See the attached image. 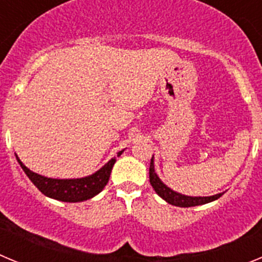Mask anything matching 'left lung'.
Returning <instances> with one entry per match:
<instances>
[{"mask_svg":"<svg viewBox=\"0 0 262 262\" xmlns=\"http://www.w3.org/2000/svg\"><path fill=\"white\" fill-rule=\"evenodd\" d=\"M149 182H151L152 187H154V190L157 193V195L161 196L169 205L178 206V207H193V206L206 205V203H210L212 201H216L217 198H221L223 195V193H219L210 196H190L172 190L157 176L156 170H155L154 156H152L151 165H149Z\"/></svg>","mask_w":262,"mask_h":262,"instance_id":"8db88e82","label":"left lung"}]
</instances>
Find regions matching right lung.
<instances>
[{
  "label": "right lung",
  "instance_id": "add662e5",
  "mask_svg": "<svg viewBox=\"0 0 262 262\" xmlns=\"http://www.w3.org/2000/svg\"><path fill=\"white\" fill-rule=\"evenodd\" d=\"M124 151V149H123ZM123 151L118 152V156L123 154ZM18 164L26 173L31 182L38 187L46 196H50L52 200L61 201V202H82L90 200L103 190V187L108 182L111 174V169L114 166L117 159L113 157L93 174L81 178H50L38 174L27 168L19 160L15 154Z\"/></svg>",
  "mask_w": 262,
  "mask_h": 262
}]
</instances>
